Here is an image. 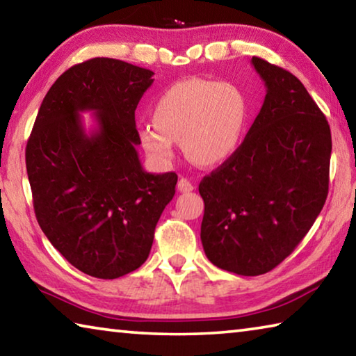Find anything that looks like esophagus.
Instances as JSON below:
<instances>
[{"mask_svg": "<svg viewBox=\"0 0 356 356\" xmlns=\"http://www.w3.org/2000/svg\"><path fill=\"white\" fill-rule=\"evenodd\" d=\"M177 190L179 191H182V193H190V191H193L195 190V186H193V184L190 182L188 179H180L179 180V184H177Z\"/></svg>", "mask_w": 356, "mask_h": 356, "instance_id": "34e87169", "label": "esophagus"}]
</instances>
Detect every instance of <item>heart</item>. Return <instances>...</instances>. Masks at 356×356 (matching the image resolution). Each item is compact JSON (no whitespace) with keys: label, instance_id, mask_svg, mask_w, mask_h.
<instances>
[{"label":"heart","instance_id":"b5f03b06","mask_svg":"<svg viewBox=\"0 0 356 356\" xmlns=\"http://www.w3.org/2000/svg\"><path fill=\"white\" fill-rule=\"evenodd\" d=\"M248 100L236 83L190 78L165 89L152 106V124L140 144L159 165H170L180 143L191 163L210 168L236 152L248 120Z\"/></svg>","mask_w":356,"mask_h":356}]
</instances>
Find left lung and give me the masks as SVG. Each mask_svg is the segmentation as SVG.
Here are the masks:
<instances>
[{
	"instance_id": "left-lung-1",
	"label": "left lung",
	"mask_w": 356,
	"mask_h": 356,
	"mask_svg": "<svg viewBox=\"0 0 356 356\" xmlns=\"http://www.w3.org/2000/svg\"><path fill=\"white\" fill-rule=\"evenodd\" d=\"M267 88L243 143L200 184L210 262L242 276L273 270L308 234L328 195L327 118L291 72L252 56Z\"/></svg>"
}]
</instances>
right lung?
I'll return each instance as SVG.
<instances>
[{
	"instance_id": "add662e5",
	"label": "right lung",
	"mask_w": 356,
	"mask_h": 356,
	"mask_svg": "<svg viewBox=\"0 0 356 356\" xmlns=\"http://www.w3.org/2000/svg\"><path fill=\"white\" fill-rule=\"evenodd\" d=\"M154 72L111 58L76 64L53 83L26 144L35 218L80 272L114 280L146 262L177 174L138 156L135 110ZM95 113L87 134L81 113Z\"/></svg>"
}]
</instances>
